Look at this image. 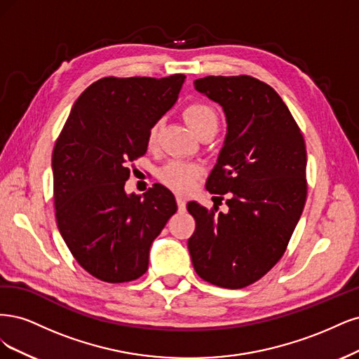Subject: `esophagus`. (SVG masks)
Here are the masks:
<instances>
[{
  "label": "esophagus",
  "mask_w": 359,
  "mask_h": 359,
  "mask_svg": "<svg viewBox=\"0 0 359 359\" xmlns=\"http://www.w3.org/2000/svg\"><path fill=\"white\" fill-rule=\"evenodd\" d=\"M176 201H177V205H179V210L180 212H184V209H187V201H184V198L182 195H177L176 196Z\"/></svg>",
  "instance_id": "34e87169"
}]
</instances>
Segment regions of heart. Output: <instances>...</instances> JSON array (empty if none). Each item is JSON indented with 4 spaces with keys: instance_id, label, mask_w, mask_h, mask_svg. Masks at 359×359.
I'll return each instance as SVG.
<instances>
[{
    "instance_id": "1",
    "label": "heart",
    "mask_w": 359,
    "mask_h": 359,
    "mask_svg": "<svg viewBox=\"0 0 359 359\" xmlns=\"http://www.w3.org/2000/svg\"><path fill=\"white\" fill-rule=\"evenodd\" d=\"M183 116L187 119L188 125L191 128L198 134L201 130L207 128V126H213L217 130L219 119L216 111L203 102H194L184 109ZM161 133V123L155 122L150 126L147 131V146L155 147L158 143ZM201 175V167L192 164V163H184V161H171L163 170L159 171V180L163 182L165 187L176 192H188L192 187L195 180Z\"/></svg>"
}]
</instances>
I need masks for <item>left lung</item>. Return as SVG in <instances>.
I'll use <instances>...</instances> for the list:
<instances>
[{"mask_svg": "<svg viewBox=\"0 0 359 359\" xmlns=\"http://www.w3.org/2000/svg\"><path fill=\"white\" fill-rule=\"evenodd\" d=\"M195 89L221 104L228 133L205 188L224 200L188 204L194 269L212 285L240 289L259 280L287 248L307 198L304 137L280 95L250 76H207Z\"/></svg>", "mask_w": 359, "mask_h": 359, "instance_id": "obj_1", "label": "left lung"}]
</instances>
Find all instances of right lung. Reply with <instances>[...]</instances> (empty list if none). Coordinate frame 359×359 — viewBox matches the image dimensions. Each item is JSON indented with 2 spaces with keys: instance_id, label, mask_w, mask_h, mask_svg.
<instances>
[{
  "instance_id": "obj_1",
  "label": "right lung",
  "mask_w": 359,
  "mask_h": 359,
  "mask_svg": "<svg viewBox=\"0 0 359 359\" xmlns=\"http://www.w3.org/2000/svg\"><path fill=\"white\" fill-rule=\"evenodd\" d=\"M187 76L102 77L77 98L52 155L55 216L80 267L107 283L143 276L149 250L177 204L155 183L126 195L147 131L177 101Z\"/></svg>"
}]
</instances>
